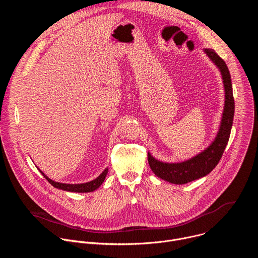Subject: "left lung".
Listing matches in <instances>:
<instances>
[{"label": "left lung", "mask_w": 258, "mask_h": 258, "mask_svg": "<svg viewBox=\"0 0 258 258\" xmlns=\"http://www.w3.org/2000/svg\"><path fill=\"white\" fill-rule=\"evenodd\" d=\"M204 51L222 72L226 91L223 119L216 139L206 150L197 156L180 163H163L156 160L148 153V162L152 171L158 177L171 183H177V185H182V183H187L205 176L217 165L229 142L233 125L235 102L229 68L226 62L214 52V50L205 49Z\"/></svg>", "instance_id": "obj_1"}]
</instances>
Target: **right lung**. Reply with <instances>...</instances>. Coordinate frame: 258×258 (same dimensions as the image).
I'll return each instance as SVG.
<instances>
[{
  "label": "right lung",
  "instance_id": "obj_1",
  "mask_svg": "<svg viewBox=\"0 0 258 258\" xmlns=\"http://www.w3.org/2000/svg\"><path fill=\"white\" fill-rule=\"evenodd\" d=\"M42 172V171H41ZM108 169L106 168L96 179L90 181V182H86V183H78V185H70V183H62V182H56L52 179H50L47 175H45L43 172L44 177H46V179L51 183L52 186H54L55 188L64 190V191H69V192H79V193H87V192H93L95 190H97L101 185L102 182L104 181L106 175H107Z\"/></svg>",
  "mask_w": 258,
  "mask_h": 258
}]
</instances>
